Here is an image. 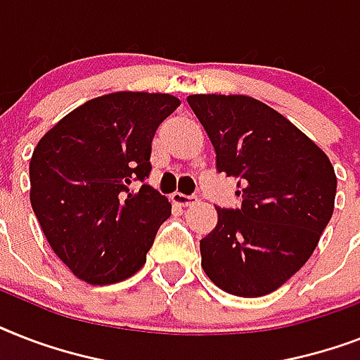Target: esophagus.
Here are the masks:
<instances>
[{"label": "esophagus", "mask_w": 360, "mask_h": 360, "mask_svg": "<svg viewBox=\"0 0 360 360\" xmlns=\"http://www.w3.org/2000/svg\"><path fill=\"white\" fill-rule=\"evenodd\" d=\"M172 202H174L175 205H181V207H188V205L198 202V198L186 196V194H181V192H174V194H172Z\"/></svg>", "instance_id": "34e87169"}]
</instances>
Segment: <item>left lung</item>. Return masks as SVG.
Returning <instances> with one entry per match:
<instances>
[{"mask_svg": "<svg viewBox=\"0 0 360 360\" xmlns=\"http://www.w3.org/2000/svg\"><path fill=\"white\" fill-rule=\"evenodd\" d=\"M207 132L217 169L237 179L240 209L217 207L200 240L211 282L237 297L278 290L312 256L335 211L329 157L295 124L246 95H188Z\"/></svg>", "mask_w": 360, "mask_h": 360, "instance_id": "8db88e82", "label": "left lung"}]
</instances>
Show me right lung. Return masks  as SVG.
Segmentation results:
<instances>
[{
  "label": "right lung",
  "mask_w": 360,
  "mask_h": 360,
  "mask_svg": "<svg viewBox=\"0 0 360 360\" xmlns=\"http://www.w3.org/2000/svg\"><path fill=\"white\" fill-rule=\"evenodd\" d=\"M179 104L168 93H108L72 110L37 143L31 207L56 256L87 284L138 273L172 214L153 186L132 192L130 185L149 175L153 136Z\"/></svg>",
  "instance_id": "add662e5"
}]
</instances>
